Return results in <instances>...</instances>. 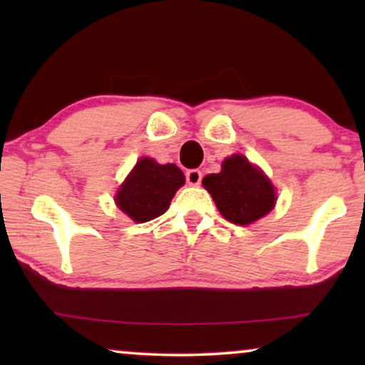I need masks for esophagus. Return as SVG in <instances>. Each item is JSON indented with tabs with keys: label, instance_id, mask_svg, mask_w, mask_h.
<instances>
[{
	"label": "esophagus",
	"instance_id": "34e87169",
	"mask_svg": "<svg viewBox=\"0 0 365 365\" xmlns=\"http://www.w3.org/2000/svg\"><path fill=\"white\" fill-rule=\"evenodd\" d=\"M201 179H202V173L199 171V169H189L186 173V181L187 184H191V186H197V184H201Z\"/></svg>",
	"mask_w": 365,
	"mask_h": 365
}]
</instances>
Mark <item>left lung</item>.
I'll return each instance as SVG.
<instances>
[{
  "label": "left lung",
  "mask_w": 365,
  "mask_h": 365,
  "mask_svg": "<svg viewBox=\"0 0 365 365\" xmlns=\"http://www.w3.org/2000/svg\"><path fill=\"white\" fill-rule=\"evenodd\" d=\"M202 186L229 222L247 226L272 211L276 191L272 182L242 154H232L222 161L217 174H207Z\"/></svg>",
  "instance_id": "8db88e82"
}]
</instances>
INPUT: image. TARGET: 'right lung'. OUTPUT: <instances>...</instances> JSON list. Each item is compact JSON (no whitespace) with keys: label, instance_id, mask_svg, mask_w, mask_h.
Instances as JSON below:
<instances>
[{"label":"right lung","instance_id":"obj_1","mask_svg":"<svg viewBox=\"0 0 365 365\" xmlns=\"http://www.w3.org/2000/svg\"><path fill=\"white\" fill-rule=\"evenodd\" d=\"M186 178L176 164H158L141 158L118 189L116 206L134 222H148L168 211Z\"/></svg>","mask_w":365,"mask_h":365}]
</instances>
